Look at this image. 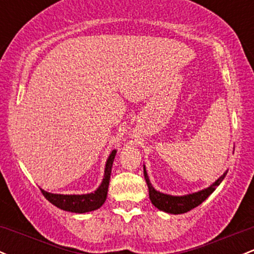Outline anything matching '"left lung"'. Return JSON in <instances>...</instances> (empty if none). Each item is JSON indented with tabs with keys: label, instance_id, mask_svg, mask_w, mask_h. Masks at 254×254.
Listing matches in <instances>:
<instances>
[{
	"label": "left lung",
	"instance_id": "1",
	"mask_svg": "<svg viewBox=\"0 0 254 254\" xmlns=\"http://www.w3.org/2000/svg\"><path fill=\"white\" fill-rule=\"evenodd\" d=\"M227 172L228 171H225L224 174H223L222 176L213 183V185L207 187L206 189L196 191V193L182 195V196H174V195L164 194V193H160V191L155 190V189L153 188V186L150 185L146 168L143 166V175H144V180H146L147 186H148L150 201H152V204L157 208H159L160 211H164V212L172 213V214L186 213L188 212V211L193 210V208L196 207V206H199L202 201H205V200L213 193L214 189L221 185V182L224 180Z\"/></svg>",
	"mask_w": 254,
	"mask_h": 254
}]
</instances>
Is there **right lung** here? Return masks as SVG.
Masks as SVG:
<instances>
[{
  "instance_id": "obj_1",
  "label": "right lung",
  "mask_w": 254,
  "mask_h": 254,
  "mask_svg": "<svg viewBox=\"0 0 254 254\" xmlns=\"http://www.w3.org/2000/svg\"><path fill=\"white\" fill-rule=\"evenodd\" d=\"M117 150H112L110 157L107 159L105 168L104 180H102L101 185L96 189L94 193L90 194H82V195H65V194H53L48 191L41 189L42 194L44 195L49 202L57 207L61 208L64 211H68V212L74 213H85L90 212V211H95L97 208L101 207L106 201L108 191V185H110L111 171H112V165L114 157H116Z\"/></svg>"
}]
</instances>
